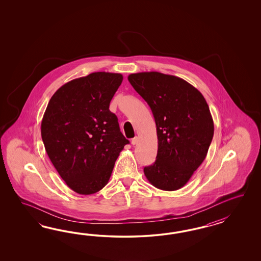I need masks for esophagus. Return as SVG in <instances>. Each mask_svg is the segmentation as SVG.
Masks as SVG:
<instances>
[{
	"instance_id": "esophagus-1",
	"label": "esophagus",
	"mask_w": 261,
	"mask_h": 261,
	"mask_svg": "<svg viewBox=\"0 0 261 261\" xmlns=\"http://www.w3.org/2000/svg\"><path fill=\"white\" fill-rule=\"evenodd\" d=\"M139 142V139L137 138V137H135L134 139H132V141H131V143H132V145H136L137 143Z\"/></svg>"
}]
</instances>
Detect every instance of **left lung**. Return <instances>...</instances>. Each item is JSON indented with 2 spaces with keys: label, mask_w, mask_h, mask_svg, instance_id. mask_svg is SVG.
Here are the masks:
<instances>
[{
  "label": "left lung",
  "mask_w": 261,
  "mask_h": 261,
  "mask_svg": "<svg viewBox=\"0 0 261 261\" xmlns=\"http://www.w3.org/2000/svg\"><path fill=\"white\" fill-rule=\"evenodd\" d=\"M128 80L153 113L158 153L143 172L152 186L173 191L190 181L207 154L214 137L205 97L186 80L158 71L131 73Z\"/></svg>",
  "instance_id": "8db88e82"
}]
</instances>
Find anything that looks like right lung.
<instances>
[{
    "mask_svg": "<svg viewBox=\"0 0 261 261\" xmlns=\"http://www.w3.org/2000/svg\"><path fill=\"white\" fill-rule=\"evenodd\" d=\"M123 76L97 71L69 81L49 99L41 123L47 156L67 186L82 195L102 190L129 141L109 110Z\"/></svg>",
    "mask_w": 261,
    "mask_h": 261,
    "instance_id": "right-lung-1",
    "label": "right lung"
}]
</instances>
